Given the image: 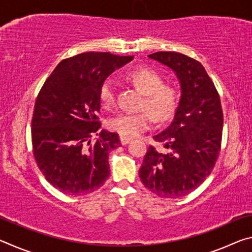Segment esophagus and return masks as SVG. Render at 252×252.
Returning <instances> with one entry per match:
<instances>
[{
  "mask_svg": "<svg viewBox=\"0 0 252 252\" xmlns=\"http://www.w3.org/2000/svg\"><path fill=\"white\" fill-rule=\"evenodd\" d=\"M132 138H129V136H125V135H121L120 136V142H121V144L122 146H126V144H127V143H130L131 141H132Z\"/></svg>",
  "mask_w": 252,
  "mask_h": 252,
  "instance_id": "esophagus-1",
  "label": "esophagus"
}]
</instances>
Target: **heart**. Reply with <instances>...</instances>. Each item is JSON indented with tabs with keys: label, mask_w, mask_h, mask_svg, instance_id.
Returning <instances> with one entry per match:
<instances>
[{
	"label": "heart",
	"mask_w": 252,
	"mask_h": 252,
	"mask_svg": "<svg viewBox=\"0 0 252 252\" xmlns=\"http://www.w3.org/2000/svg\"><path fill=\"white\" fill-rule=\"evenodd\" d=\"M126 80L144 94L139 113H121L109 122L110 129L125 136H136L151 126L153 118L158 122L171 119L179 105L180 93L173 84L164 83L159 72L147 66H140L127 72ZM99 99L103 108L110 109L116 104L117 93L114 84L106 79L100 84Z\"/></svg>",
	"instance_id": "b5f03b06"
}]
</instances>
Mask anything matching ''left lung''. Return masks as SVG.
Instances as JSON below:
<instances>
[{
    "label": "left lung",
    "instance_id": "8db88e82",
    "mask_svg": "<svg viewBox=\"0 0 252 252\" xmlns=\"http://www.w3.org/2000/svg\"><path fill=\"white\" fill-rule=\"evenodd\" d=\"M149 58L176 72L181 99L171 125L153 136L162 150L148 148L139 177L159 197L181 198L197 189L215 167L222 140V106L197 60L178 52H156Z\"/></svg>",
    "mask_w": 252,
    "mask_h": 252
}]
</instances>
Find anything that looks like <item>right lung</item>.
<instances>
[{
    "label": "right lung",
    "instance_id": "obj_1",
    "mask_svg": "<svg viewBox=\"0 0 252 252\" xmlns=\"http://www.w3.org/2000/svg\"><path fill=\"white\" fill-rule=\"evenodd\" d=\"M133 60L109 52H85L62 60L41 88L32 117L33 156L46 180L72 195L91 193L110 174L117 133L100 131V84ZM93 134L99 139L92 142Z\"/></svg>",
    "mask_w": 252,
    "mask_h": 252
}]
</instances>
